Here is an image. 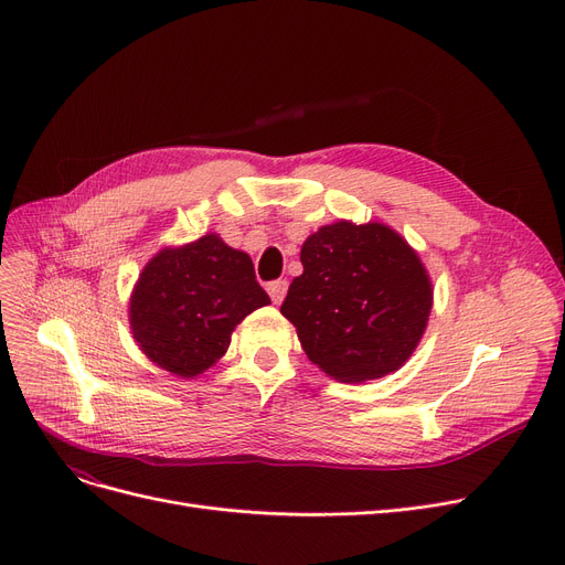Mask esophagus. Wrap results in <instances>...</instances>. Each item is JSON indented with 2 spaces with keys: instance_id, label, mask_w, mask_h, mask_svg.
<instances>
[{
  "instance_id": "obj_1",
  "label": "esophagus",
  "mask_w": 565,
  "mask_h": 565,
  "mask_svg": "<svg viewBox=\"0 0 565 565\" xmlns=\"http://www.w3.org/2000/svg\"><path fill=\"white\" fill-rule=\"evenodd\" d=\"M286 290H288V281L286 279H277L273 284H267V292H270V298L275 305H281L286 298Z\"/></svg>"
}]
</instances>
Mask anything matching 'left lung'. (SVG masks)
I'll list each match as a JSON object with an SVG mask.
<instances>
[{
	"mask_svg": "<svg viewBox=\"0 0 565 565\" xmlns=\"http://www.w3.org/2000/svg\"><path fill=\"white\" fill-rule=\"evenodd\" d=\"M281 313L307 358L339 382L398 371L419 345L433 309L426 267L380 222H337L311 233Z\"/></svg>",
	"mask_w": 565,
	"mask_h": 565,
	"instance_id": "obj_1",
	"label": "left lung"
}]
</instances>
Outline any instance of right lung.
<instances>
[{
  "mask_svg": "<svg viewBox=\"0 0 565 565\" xmlns=\"http://www.w3.org/2000/svg\"><path fill=\"white\" fill-rule=\"evenodd\" d=\"M265 305L270 298L252 258L207 233L148 260L128 311L148 360L178 377H196L224 358L235 324Z\"/></svg>",
  "mask_w": 565,
  "mask_h": 565,
  "instance_id": "1",
  "label": "right lung"
}]
</instances>
